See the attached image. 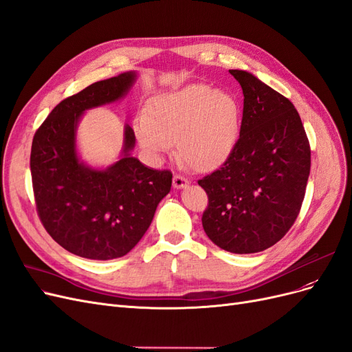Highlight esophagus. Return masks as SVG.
I'll list each match as a JSON object with an SVG mask.
<instances>
[{"label":"esophagus","instance_id":"1","mask_svg":"<svg viewBox=\"0 0 352 352\" xmlns=\"http://www.w3.org/2000/svg\"><path fill=\"white\" fill-rule=\"evenodd\" d=\"M187 184H188V179L186 177L179 175V174L174 175V178H173L174 188H184V187H187Z\"/></svg>","mask_w":352,"mask_h":352}]
</instances>
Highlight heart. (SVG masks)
<instances>
[{"label": "heart", "mask_w": 352, "mask_h": 352, "mask_svg": "<svg viewBox=\"0 0 352 352\" xmlns=\"http://www.w3.org/2000/svg\"><path fill=\"white\" fill-rule=\"evenodd\" d=\"M240 127L236 96L203 83L157 95L147 116L134 121V133L147 153H165L177 140L179 160L196 171L221 165L235 147Z\"/></svg>", "instance_id": "1"}]
</instances>
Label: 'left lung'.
I'll return each mask as SVG.
<instances>
[{"label": "left lung", "instance_id": "left-lung-1", "mask_svg": "<svg viewBox=\"0 0 352 352\" xmlns=\"http://www.w3.org/2000/svg\"><path fill=\"white\" fill-rule=\"evenodd\" d=\"M244 95L240 138L231 155L199 179L209 203L203 230L226 252L248 254L276 244L296 222L311 152L292 102L243 70H230Z\"/></svg>", "mask_w": 352, "mask_h": 352}]
</instances>
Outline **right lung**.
Listing matches in <instances>:
<instances>
[{"instance_id":"add662e5","label":"right lung","mask_w":352,"mask_h":352,"mask_svg":"<svg viewBox=\"0 0 352 352\" xmlns=\"http://www.w3.org/2000/svg\"><path fill=\"white\" fill-rule=\"evenodd\" d=\"M135 74L122 73L61 100L33 135L30 173L38 217L67 252L92 260L126 256L149 228L173 184L168 169H151L129 156L134 131H124V156L105 171L85 166L76 153L83 112L120 99Z\"/></svg>"}]
</instances>
